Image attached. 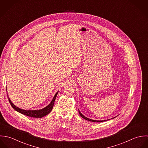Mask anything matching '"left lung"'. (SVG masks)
<instances>
[{"label":"left lung","instance_id":"obj_1","mask_svg":"<svg viewBox=\"0 0 148 148\" xmlns=\"http://www.w3.org/2000/svg\"><path fill=\"white\" fill-rule=\"evenodd\" d=\"M79 114H80V116L82 117L83 118H84L85 119H86V120H88V121H91V122H103V121H105L106 120H103V121H98V120H93V119H90V118H87V117H85L80 112H79Z\"/></svg>","mask_w":148,"mask_h":148}]
</instances>
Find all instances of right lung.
<instances>
[{"label":"right lung","instance_id":"right-lung-1","mask_svg":"<svg viewBox=\"0 0 148 148\" xmlns=\"http://www.w3.org/2000/svg\"><path fill=\"white\" fill-rule=\"evenodd\" d=\"M7 90V89H6ZM58 92H57V93L55 94L54 97H53L51 102H50V103L47 105L46 107H45V108L42 109H40V110H23L21 109L18 107H16L15 105H14L12 102H11V101L10 100V98L8 97V99L10 103L11 104V106L14 109H15L16 111H17L18 112L23 114L25 116H29L30 117H34V118H42L46 115H47L49 113H50V112L51 111L54 104V102L56 100V98L57 97V95L58 94Z\"/></svg>","mask_w":148,"mask_h":148}]
</instances>
